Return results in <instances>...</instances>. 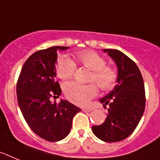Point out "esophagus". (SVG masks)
Returning a JSON list of instances; mask_svg holds the SVG:
<instances>
[{"label": "esophagus", "instance_id": "esophagus-1", "mask_svg": "<svg viewBox=\"0 0 160 160\" xmlns=\"http://www.w3.org/2000/svg\"><path fill=\"white\" fill-rule=\"evenodd\" d=\"M92 110H93V109H92L91 108H83V111L85 112H91Z\"/></svg>", "mask_w": 160, "mask_h": 160}]
</instances>
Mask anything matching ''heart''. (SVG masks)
I'll list each match as a JSON object with an SVG mask.
<instances>
[{
    "label": "heart",
    "instance_id": "obj_1",
    "mask_svg": "<svg viewBox=\"0 0 160 160\" xmlns=\"http://www.w3.org/2000/svg\"><path fill=\"white\" fill-rule=\"evenodd\" d=\"M74 61L80 66L91 70L89 81H94L103 91L111 90L116 86L118 73L116 70L106 65V60L98 53L93 51H84L76 54ZM76 66L68 57H62L58 60L56 72L62 80H69L74 76ZM98 85L94 83L80 84L76 82H68L63 86L65 97L77 105H84L98 93Z\"/></svg>",
    "mask_w": 160,
    "mask_h": 160
}]
</instances>
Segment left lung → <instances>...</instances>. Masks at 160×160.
I'll list each match as a JSON object with an SVG mask.
<instances>
[{"label":"left lung","mask_w":160,"mask_h":160,"mask_svg":"<svg viewBox=\"0 0 160 160\" xmlns=\"http://www.w3.org/2000/svg\"><path fill=\"white\" fill-rule=\"evenodd\" d=\"M118 67V84L100 102L108 108L107 118L92 132L105 142H117L132 134L145 111V93L143 78L138 67L127 56L116 49H103Z\"/></svg>","instance_id":"8db88e82"}]
</instances>
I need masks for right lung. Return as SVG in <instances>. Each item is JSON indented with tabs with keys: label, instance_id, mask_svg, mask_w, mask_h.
I'll return each mask as SVG.
<instances>
[{
	"label": "right lung",
	"instance_id": "obj_1",
	"mask_svg": "<svg viewBox=\"0 0 160 160\" xmlns=\"http://www.w3.org/2000/svg\"><path fill=\"white\" fill-rule=\"evenodd\" d=\"M67 48L51 47L32 54L17 81V99L26 122L35 134L52 142L68 136L74 116L81 111L67 100L52 102V98H59L62 93L55 80L58 50Z\"/></svg>",
	"mask_w": 160,
	"mask_h": 160
}]
</instances>
